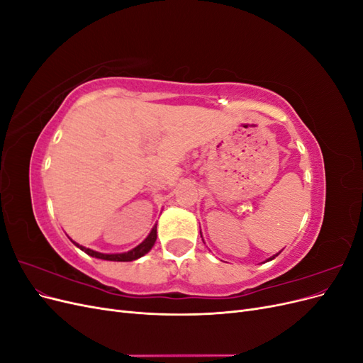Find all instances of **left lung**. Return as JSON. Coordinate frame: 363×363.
Instances as JSON below:
<instances>
[{"instance_id":"left-lung-1","label":"left lung","mask_w":363,"mask_h":363,"mask_svg":"<svg viewBox=\"0 0 363 363\" xmlns=\"http://www.w3.org/2000/svg\"><path fill=\"white\" fill-rule=\"evenodd\" d=\"M279 252H281V251H279ZM279 252H277V255H274V256H272V257H269V259H268V262H269V260H272V259H276V257H277V256H279Z\"/></svg>"}]
</instances>
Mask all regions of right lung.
I'll list each match as a JSON object with an SVG mask.
<instances>
[{
    "label": "right lung",
    "mask_w": 363,
    "mask_h": 363,
    "mask_svg": "<svg viewBox=\"0 0 363 363\" xmlns=\"http://www.w3.org/2000/svg\"><path fill=\"white\" fill-rule=\"evenodd\" d=\"M157 239V225L152 227V230L150 232V235L145 238V240L142 244H139L138 247H135L133 250H130L127 252H119V255H103V252H98V251H94L91 248H86V247H82L79 244H75L74 240L72 242L79 247L82 251H84L86 255H89L92 257H96V259H103V260H113V262H131V260H136L139 257H142L144 255H147V252L152 248V245H155Z\"/></svg>",
    "instance_id": "obj_1"
}]
</instances>
